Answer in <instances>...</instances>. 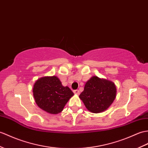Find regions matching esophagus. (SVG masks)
Listing matches in <instances>:
<instances>
[{"label":"esophagus","instance_id":"1","mask_svg":"<svg viewBox=\"0 0 148 148\" xmlns=\"http://www.w3.org/2000/svg\"><path fill=\"white\" fill-rule=\"evenodd\" d=\"M74 94L79 95V91L78 90H74Z\"/></svg>","mask_w":148,"mask_h":148}]
</instances>
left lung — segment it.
I'll return each instance as SVG.
<instances>
[{"instance_id":"8db88e82","label":"left lung","mask_w":148,"mask_h":148,"mask_svg":"<svg viewBox=\"0 0 148 148\" xmlns=\"http://www.w3.org/2000/svg\"><path fill=\"white\" fill-rule=\"evenodd\" d=\"M116 93L113 82L93 76L86 83L79 98L89 111L99 113L106 110L111 105Z\"/></svg>"}]
</instances>
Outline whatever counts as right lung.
Here are the masks:
<instances>
[{
	"mask_svg": "<svg viewBox=\"0 0 148 148\" xmlns=\"http://www.w3.org/2000/svg\"><path fill=\"white\" fill-rule=\"evenodd\" d=\"M33 96L37 105L51 114L63 110L67 101L74 95L68 86H63L56 76L38 79L33 86Z\"/></svg>",
	"mask_w": 148,
	"mask_h": 148,
	"instance_id": "1",
	"label": "right lung"
}]
</instances>
